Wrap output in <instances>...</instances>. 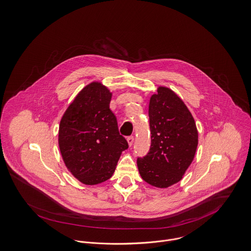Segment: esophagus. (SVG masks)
Listing matches in <instances>:
<instances>
[{
	"label": "esophagus",
	"mask_w": 251,
	"mask_h": 251,
	"mask_svg": "<svg viewBox=\"0 0 251 251\" xmlns=\"http://www.w3.org/2000/svg\"><path fill=\"white\" fill-rule=\"evenodd\" d=\"M127 141H128V144H129V146L131 147V146L133 145V143H134V137H133V136H131V137H128V138H127Z\"/></svg>",
	"instance_id": "esophagus-1"
}]
</instances>
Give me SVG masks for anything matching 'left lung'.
Segmentation results:
<instances>
[{"instance_id":"8db88e82","label":"left lung","mask_w":251,"mask_h":251,"mask_svg":"<svg viewBox=\"0 0 251 251\" xmlns=\"http://www.w3.org/2000/svg\"><path fill=\"white\" fill-rule=\"evenodd\" d=\"M148 113L151 146L137 164L146 183L166 189L178 183L193 163L198 132L185 103L166 86H159L151 96Z\"/></svg>"}]
</instances>
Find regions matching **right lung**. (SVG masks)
I'll return each instance as SVG.
<instances>
[{
  "instance_id": "obj_1",
  "label": "right lung",
  "mask_w": 251,
  "mask_h": 251,
  "mask_svg": "<svg viewBox=\"0 0 251 251\" xmlns=\"http://www.w3.org/2000/svg\"><path fill=\"white\" fill-rule=\"evenodd\" d=\"M112 93L100 82H92L78 93L63 113L58 128L62 160L84 185L110 179L128 142L118 131L110 109Z\"/></svg>"
}]
</instances>
